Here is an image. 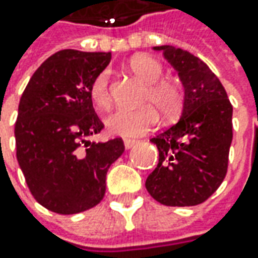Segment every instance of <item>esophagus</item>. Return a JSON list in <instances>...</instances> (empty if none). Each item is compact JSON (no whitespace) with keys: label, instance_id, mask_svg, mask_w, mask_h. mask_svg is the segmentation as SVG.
<instances>
[{"label":"esophagus","instance_id":"1","mask_svg":"<svg viewBox=\"0 0 258 258\" xmlns=\"http://www.w3.org/2000/svg\"><path fill=\"white\" fill-rule=\"evenodd\" d=\"M123 144L126 149H131V148H134L135 145L138 144V141H134V139H124Z\"/></svg>","mask_w":258,"mask_h":258}]
</instances>
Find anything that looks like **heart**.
<instances>
[{"instance_id":"obj_1","label":"heart","mask_w":258,"mask_h":258,"mask_svg":"<svg viewBox=\"0 0 258 258\" xmlns=\"http://www.w3.org/2000/svg\"><path fill=\"white\" fill-rule=\"evenodd\" d=\"M127 66L134 75L148 85L141 100V103L148 104L138 109H122L114 112L106 119V127L112 135L138 138L148 134L155 126L158 120L155 108L164 117H172L178 113L182 107L183 93L179 85L169 80H161L164 76V69L149 55H135L129 60ZM89 96L97 109H107L110 106L107 72L99 73L92 80ZM152 105L155 107L154 109Z\"/></svg>"}]
</instances>
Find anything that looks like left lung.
Listing matches in <instances>:
<instances>
[{
    "mask_svg": "<svg viewBox=\"0 0 258 258\" xmlns=\"http://www.w3.org/2000/svg\"><path fill=\"white\" fill-rule=\"evenodd\" d=\"M183 86L178 122L151 139L159 162L145 182L151 197L168 207H192L210 198L227 173L233 141V106L201 58L173 45H156Z\"/></svg>",
    "mask_w": 258,
    "mask_h": 258,
    "instance_id": "left-lung-1",
    "label": "left lung"
}]
</instances>
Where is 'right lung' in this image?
Segmentation results:
<instances>
[{"label": "right lung", "instance_id": "1", "mask_svg": "<svg viewBox=\"0 0 258 258\" xmlns=\"http://www.w3.org/2000/svg\"><path fill=\"white\" fill-rule=\"evenodd\" d=\"M110 53L61 50L30 79L15 122L17 161L37 203L57 214H77L103 200L106 173L123 154L120 138L92 142L103 123L89 87Z\"/></svg>", "mask_w": 258, "mask_h": 258}]
</instances>
